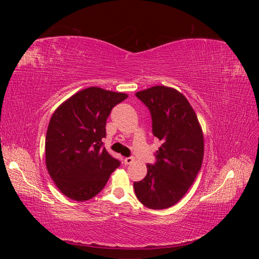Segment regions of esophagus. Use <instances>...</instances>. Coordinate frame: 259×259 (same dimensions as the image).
Masks as SVG:
<instances>
[{
    "label": "esophagus",
    "instance_id": "esophagus-1",
    "mask_svg": "<svg viewBox=\"0 0 259 259\" xmlns=\"http://www.w3.org/2000/svg\"><path fill=\"white\" fill-rule=\"evenodd\" d=\"M133 162H134V158H132V156H128V158L124 159V163L126 164V165H130V164H132Z\"/></svg>",
    "mask_w": 259,
    "mask_h": 259
}]
</instances>
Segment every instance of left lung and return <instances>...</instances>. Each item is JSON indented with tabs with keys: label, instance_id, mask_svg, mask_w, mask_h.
<instances>
[{
	"label": "left lung",
	"instance_id": "8db88e82",
	"mask_svg": "<svg viewBox=\"0 0 259 259\" xmlns=\"http://www.w3.org/2000/svg\"><path fill=\"white\" fill-rule=\"evenodd\" d=\"M135 95L150 110L152 133L162 143L156 162L134 183L135 194L148 208H167L182 200L201 169L202 127L189 101L175 89L156 85Z\"/></svg>",
	"mask_w": 259,
	"mask_h": 259
}]
</instances>
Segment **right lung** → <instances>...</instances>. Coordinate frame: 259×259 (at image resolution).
Listing matches in <instances>:
<instances>
[{"mask_svg": "<svg viewBox=\"0 0 259 259\" xmlns=\"http://www.w3.org/2000/svg\"><path fill=\"white\" fill-rule=\"evenodd\" d=\"M127 96L89 88L53 113L45 138V163L55 185L69 199L83 202L94 198L120 165L101 140L112 108Z\"/></svg>", "mask_w": 259, "mask_h": 259, "instance_id": "1", "label": "right lung"}]
</instances>
